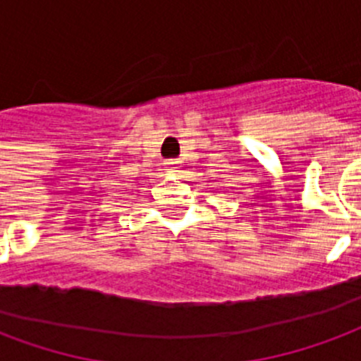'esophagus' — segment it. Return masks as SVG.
<instances>
[{"label":"esophagus","mask_w":361,"mask_h":361,"mask_svg":"<svg viewBox=\"0 0 361 361\" xmlns=\"http://www.w3.org/2000/svg\"><path fill=\"white\" fill-rule=\"evenodd\" d=\"M165 165H167V171H169V173H178V165H180V161H178V159H167Z\"/></svg>","instance_id":"obj_1"}]
</instances>
